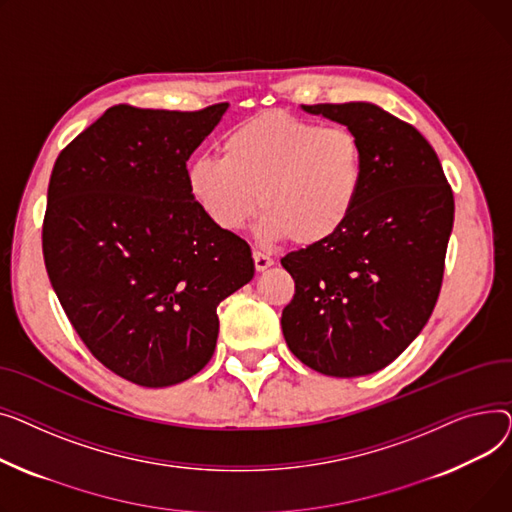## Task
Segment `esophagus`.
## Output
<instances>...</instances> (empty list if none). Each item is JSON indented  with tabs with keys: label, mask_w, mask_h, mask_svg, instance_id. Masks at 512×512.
Listing matches in <instances>:
<instances>
[{
	"label": "esophagus",
	"mask_w": 512,
	"mask_h": 512,
	"mask_svg": "<svg viewBox=\"0 0 512 512\" xmlns=\"http://www.w3.org/2000/svg\"><path fill=\"white\" fill-rule=\"evenodd\" d=\"M252 258H254V266H256L258 273H262V270H266V268H270V266L275 264L273 258H270L268 254H264V252H258V250H254Z\"/></svg>",
	"instance_id": "1"
}]
</instances>
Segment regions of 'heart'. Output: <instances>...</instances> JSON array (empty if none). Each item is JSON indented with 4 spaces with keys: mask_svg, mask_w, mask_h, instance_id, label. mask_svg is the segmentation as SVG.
Here are the masks:
<instances>
[{
    "mask_svg": "<svg viewBox=\"0 0 512 512\" xmlns=\"http://www.w3.org/2000/svg\"><path fill=\"white\" fill-rule=\"evenodd\" d=\"M362 186L364 146L353 130L285 111L248 119L225 136L221 159L198 157L188 167V188L219 229L242 231L260 208V235L297 246L337 235Z\"/></svg>",
    "mask_w": 512,
    "mask_h": 512,
    "instance_id": "b5f03b06",
    "label": "heart"
}]
</instances>
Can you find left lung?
Returning <instances> with one entry per match:
<instances>
[{"mask_svg":"<svg viewBox=\"0 0 512 512\" xmlns=\"http://www.w3.org/2000/svg\"><path fill=\"white\" fill-rule=\"evenodd\" d=\"M302 109L359 136L364 186L337 235L281 258L295 281L283 335L299 362L320 374H374L432 316L453 231V190L430 142L378 105Z\"/></svg>","mask_w":512,"mask_h":512,"instance_id":"obj_1","label":"left lung"}]
</instances>
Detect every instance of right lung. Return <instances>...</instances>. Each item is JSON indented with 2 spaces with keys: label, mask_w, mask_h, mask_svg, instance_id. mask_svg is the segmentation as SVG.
<instances>
[{
  "label": "right lung",
  "mask_w": 512,
  "mask_h": 512,
  "mask_svg": "<svg viewBox=\"0 0 512 512\" xmlns=\"http://www.w3.org/2000/svg\"><path fill=\"white\" fill-rule=\"evenodd\" d=\"M227 107L115 105L51 171L43 256L53 291L88 351L140 386L198 374L217 347V306L254 277L250 246L188 188L186 161Z\"/></svg>",
  "instance_id": "right-lung-1"
}]
</instances>
